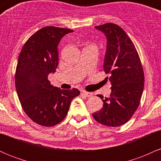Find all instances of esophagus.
Wrapping results in <instances>:
<instances>
[{"label":"esophagus","mask_w":161,"mask_h":161,"mask_svg":"<svg viewBox=\"0 0 161 161\" xmlns=\"http://www.w3.org/2000/svg\"><path fill=\"white\" fill-rule=\"evenodd\" d=\"M82 95H84L85 96H86V97H92V96L93 95V94H92V92H86V91H82Z\"/></svg>","instance_id":"obj_1"}]
</instances>
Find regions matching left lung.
<instances>
[{
  "label": "left lung",
  "mask_w": 161,
  "mask_h": 161,
  "mask_svg": "<svg viewBox=\"0 0 161 161\" xmlns=\"http://www.w3.org/2000/svg\"><path fill=\"white\" fill-rule=\"evenodd\" d=\"M95 29L106 36L104 71L110 74L112 86L109 97L97 95L104 105L92 116L101 124L119 126L129 121L140 104L145 81L143 69L134 44L122 28L105 23Z\"/></svg>",
  "instance_id": "1"
}]
</instances>
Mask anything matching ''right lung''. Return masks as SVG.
<instances>
[{
	"label": "right lung",
	"mask_w": 161,
	"mask_h": 161,
	"mask_svg": "<svg viewBox=\"0 0 161 161\" xmlns=\"http://www.w3.org/2000/svg\"><path fill=\"white\" fill-rule=\"evenodd\" d=\"M73 32L46 26L33 34L23 45L18 59L15 84L18 97L26 115L44 126L58 124L66 117L72 100L80 94L77 88L62 90L47 79L58 66L57 46Z\"/></svg>",
	"instance_id": "1"
}]
</instances>
